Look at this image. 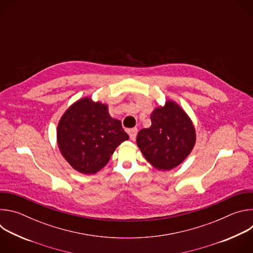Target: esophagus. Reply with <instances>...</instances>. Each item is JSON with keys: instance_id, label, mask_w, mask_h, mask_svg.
<instances>
[{"instance_id": "1", "label": "esophagus", "mask_w": 253, "mask_h": 253, "mask_svg": "<svg viewBox=\"0 0 253 253\" xmlns=\"http://www.w3.org/2000/svg\"><path fill=\"white\" fill-rule=\"evenodd\" d=\"M137 132H138L137 128H132V129H130V130L128 131L131 140H135V138H136V136H137Z\"/></svg>"}]
</instances>
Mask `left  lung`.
I'll use <instances>...</instances> for the list:
<instances>
[{"instance_id":"obj_1","label":"left lung","mask_w":253,"mask_h":253,"mask_svg":"<svg viewBox=\"0 0 253 253\" xmlns=\"http://www.w3.org/2000/svg\"><path fill=\"white\" fill-rule=\"evenodd\" d=\"M151 126L139 131L137 145L156 169L171 170L191 153L196 142L192 120L175 101L166 100L150 115Z\"/></svg>"}]
</instances>
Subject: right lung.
<instances>
[{
    "instance_id": "obj_1",
    "label": "right lung",
    "mask_w": 253,
    "mask_h": 253,
    "mask_svg": "<svg viewBox=\"0 0 253 253\" xmlns=\"http://www.w3.org/2000/svg\"><path fill=\"white\" fill-rule=\"evenodd\" d=\"M129 139L121 121L108 112V105L84 97L72 104L57 127L58 147L76 171L95 174L108 162L120 144Z\"/></svg>"
}]
</instances>
